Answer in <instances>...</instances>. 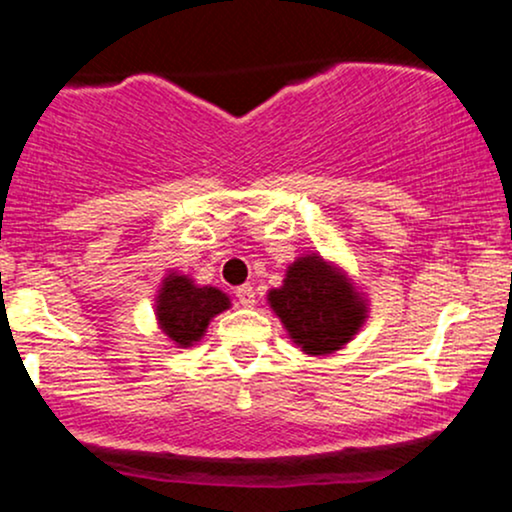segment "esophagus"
<instances>
[{"label":"esophagus","mask_w":512,"mask_h":512,"mask_svg":"<svg viewBox=\"0 0 512 512\" xmlns=\"http://www.w3.org/2000/svg\"><path fill=\"white\" fill-rule=\"evenodd\" d=\"M236 298H238V303L243 305V308H252V305H255V289H252L250 284L238 286Z\"/></svg>","instance_id":"esophagus-1"}]
</instances>
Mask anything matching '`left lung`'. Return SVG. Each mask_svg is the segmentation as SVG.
Wrapping results in <instances>:
<instances>
[{"mask_svg":"<svg viewBox=\"0 0 512 512\" xmlns=\"http://www.w3.org/2000/svg\"><path fill=\"white\" fill-rule=\"evenodd\" d=\"M269 305L305 354H332L358 332L366 305L344 274L322 257H298L284 286L269 291Z\"/></svg>","mask_w":512,"mask_h":512,"instance_id":"8db88e82","label":"left lung"}]
</instances>
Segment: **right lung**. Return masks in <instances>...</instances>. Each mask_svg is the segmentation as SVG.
<instances>
[{"label":"right lung","instance_id":"obj_1","mask_svg":"<svg viewBox=\"0 0 512 512\" xmlns=\"http://www.w3.org/2000/svg\"><path fill=\"white\" fill-rule=\"evenodd\" d=\"M231 301L214 286L192 284L187 276L168 274L156 298V315L161 330L178 346H192L207 332L209 320L226 310Z\"/></svg>","mask_w":512,"mask_h":512}]
</instances>
